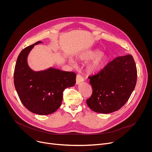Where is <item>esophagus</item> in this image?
I'll return each instance as SVG.
<instances>
[{
    "label": "esophagus",
    "instance_id": "obj_1",
    "mask_svg": "<svg viewBox=\"0 0 152 152\" xmlns=\"http://www.w3.org/2000/svg\"><path fill=\"white\" fill-rule=\"evenodd\" d=\"M83 78L80 75H77L76 76V84L79 85L80 83L83 82Z\"/></svg>",
    "mask_w": 152,
    "mask_h": 152
}]
</instances>
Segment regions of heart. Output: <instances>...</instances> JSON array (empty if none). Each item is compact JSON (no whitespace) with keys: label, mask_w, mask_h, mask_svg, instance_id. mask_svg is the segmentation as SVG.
Here are the masks:
<instances>
[{"label":"heart","mask_w":152,"mask_h":152,"mask_svg":"<svg viewBox=\"0 0 152 152\" xmlns=\"http://www.w3.org/2000/svg\"><path fill=\"white\" fill-rule=\"evenodd\" d=\"M80 58L83 61L93 59L86 66V70L90 73H96L103 69L107 59V55L104 53H100V52L98 50H93L83 54ZM70 62L72 64H75L71 59L70 60Z\"/></svg>","instance_id":"heart-1"}]
</instances>
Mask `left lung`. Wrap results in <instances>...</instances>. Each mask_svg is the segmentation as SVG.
Instances as JSON below:
<instances>
[{
	"label": "left lung",
	"mask_w": 152,
	"mask_h": 152,
	"mask_svg": "<svg viewBox=\"0 0 152 152\" xmlns=\"http://www.w3.org/2000/svg\"><path fill=\"white\" fill-rule=\"evenodd\" d=\"M89 79L93 94L86 100L88 107L101 114L117 111L127 102L135 87L137 71L134 58L131 55L117 57Z\"/></svg>",
	"instance_id": "left-lung-1"
}]
</instances>
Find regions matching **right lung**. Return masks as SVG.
Wrapping results in <instances>:
<instances>
[{
    "mask_svg": "<svg viewBox=\"0 0 152 152\" xmlns=\"http://www.w3.org/2000/svg\"><path fill=\"white\" fill-rule=\"evenodd\" d=\"M39 41L21 50L15 64L14 82L18 96L27 109L36 114L55 113L62 101L64 90L73 86L76 75L53 67L34 71L28 63V57Z\"/></svg>",
    "mask_w": 152,
    "mask_h": 152,
    "instance_id": "1",
    "label": "right lung"
}]
</instances>
